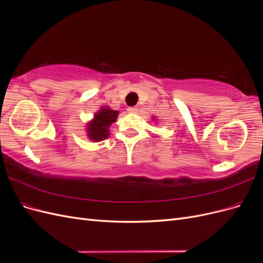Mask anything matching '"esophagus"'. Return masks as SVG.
<instances>
[{
    "label": "esophagus",
    "instance_id": "34e87169",
    "mask_svg": "<svg viewBox=\"0 0 263 263\" xmlns=\"http://www.w3.org/2000/svg\"><path fill=\"white\" fill-rule=\"evenodd\" d=\"M127 110H128V113L135 114V113H137V110H138V108H137L136 106H130V107H128V108H127Z\"/></svg>",
    "mask_w": 263,
    "mask_h": 263
}]
</instances>
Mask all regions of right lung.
Instances as JSON below:
<instances>
[{"label":"right lung","instance_id":"right-lung-1","mask_svg":"<svg viewBox=\"0 0 263 263\" xmlns=\"http://www.w3.org/2000/svg\"><path fill=\"white\" fill-rule=\"evenodd\" d=\"M118 116L117 110L109 108H102L98 114L94 116L93 121L89 124V137L94 141H100L106 139L109 135V126L115 123Z\"/></svg>","mask_w":263,"mask_h":263}]
</instances>
